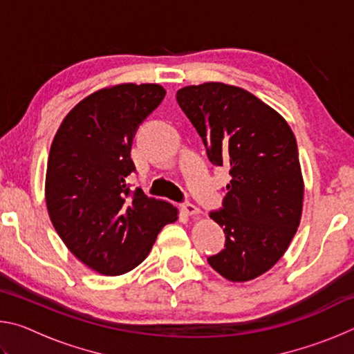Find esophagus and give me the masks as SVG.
<instances>
[{"mask_svg":"<svg viewBox=\"0 0 354 354\" xmlns=\"http://www.w3.org/2000/svg\"><path fill=\"white\" fill-rule=\"evenodd\" d=\"M181 209L185 215H198L201 212L200 209L195 205H192V203H184V205H181Z\"/></svg>","mask_w":354,"mask_h":354,"instance_id":"34e87169","label":"esophagus"}]
</instances>
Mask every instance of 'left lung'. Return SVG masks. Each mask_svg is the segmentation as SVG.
<instances>
[{
  "instance_id": "1",
  "label": "left lung",
  "mask_w": 354,
  "mask_h": 354,
  "mask_svg": "<svg viewBox=\"0 0 354 354\" xmlns=\"http://www.w3.org/2000/svg\"><path fill=\"white\" fill-rule=\"evenodd\" d=\"M176 101L214 165L230 169L220 211L225 248L207 262L242 283L266 273L286 253L299 225L303 178L297 140L286 120L241 87L221 82L179 88Z\"/></svg>"
}]
</instances>
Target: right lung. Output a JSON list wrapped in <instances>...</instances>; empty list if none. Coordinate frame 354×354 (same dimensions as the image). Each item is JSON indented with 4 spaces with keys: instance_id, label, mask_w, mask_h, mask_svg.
<instances>
[{
    "instance_id": "obj_1",
    "label": "right lung",
    "mask_w": 354,
    "mask_h": 354,
    "mask_svg": "<svg viewBox=\"0 0 354 354\" xmlns=\"http://www.w3.org/2000/svg\"><path fill=\"white\" fill-rule=\"evenodd\" d=\"M165 97L158 84H120L77 103L51 143L46 207L77 259L101 274H123L145 259L159 231L178 217L170 203L131 190V147Z\"/></svg>"
}]
</instances>
